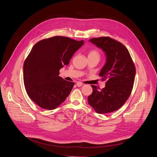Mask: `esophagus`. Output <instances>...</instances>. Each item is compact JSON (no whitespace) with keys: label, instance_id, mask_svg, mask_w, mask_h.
I'll use <instances>...</instances> for the list:
<instances>
[{"label":"esophagus","instance_id":"1","mask_svg":"<svg viewBox=\"0 0 157 157\" xmlns=\"http://www.w3.org/2000/svg\"><path fill=\"white\" fill-rule=\"evenodd\" d=\"M76 85H77V86H78V87H81V86L82 85V83L81 82L78 81V82H76Z\"/></svg>","mask_w":157,"mask_h":157}]
</instances>
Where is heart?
I'll use <instances>...</instances> for the list:
<instances>
[{"mask_svg":"<svg viewBox=\"0 0 157 157\" xmlns=\"http://www.w3.org/2000/svg\"><path fill=\"white\" fill-rule=\"evenodd\" d=\"M87 56L88 58H96L99 60L101 58V53L99 50L94 48L89 50L87 53Z\"/></svg>","mask_w":157,"mask_h":157,"instance_id":"1","label":"heart"}]
</instances>
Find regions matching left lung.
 <instances>
[{
	"label": "left lung",
	"instance_id": "8db88e82",
	"mask_svg": "<svg viewBox=\"0 0 157 157\" xmlns=\"http://www.w3.org/2000/svg\"><path fill=\"white\" fill-rule=\"evenodd\" d=\"M102 49L107 61L99 76L107 79L102 89L92 85L93 93L87 98L89 104L98 114L110 113L121 108L131 94L136 69L131 56L124 44L109 36L89 40Z\"/></svg>",
	"mask_w": 157,
	"mask_h": 157
}]
</instances>
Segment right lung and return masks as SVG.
Instances as JSON below:
<instances>
[{
	"label": "right lung",
	"instance_id": "1",
	"mask_svg": "<svg viewBox=\"0 0 157 157\" xmlns=\"http://www.w3.org/2000/svg\"><path fill=\"white\" fill-rule=\"evenodd\" d=\"M83 40L55 36L41 40L33 47L24 63V82L29 98L40 107L53 110L71 93L74 82L59 77Z\"/></svg>",
	"mask_w": 157,
	"mask_h": 157
}]
</instances>
